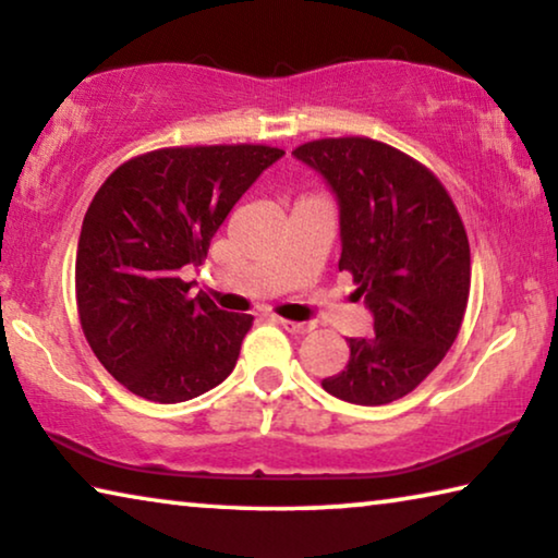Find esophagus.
I'll return each instance as SVG.
<instances>
[{"mask_svg":"<svg viewBox=\"0 0 558 558\" xmlns=\"http://www.w3.org/2000/svg\"><path fill=\"white\" fill-rule=\"evenodd\" d=\"M278 324L286 328L288 333H295V336L311 333V328H313V324H303V320H288V318H278Z\"/></svg>","mask_w":558,"mask_h":558,"instance_id":"1","label":"esophagus"}]
</instances>
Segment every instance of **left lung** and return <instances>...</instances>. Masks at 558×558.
Returning a JSON list of instances; mask_svg holds the SVG:
<instances>
[{
  "label": "left lung",
  "mask_w": 558,
  "mask_h": 558,
  "mask_svg": "<svg viewBox=\"0 0 558 558\" xmlns=\"http://www.w3.org/2000/svg\"><path fill=\"white\" fill-rule=\"evenodd\" d=\"M331 184L341 211L339 270L374 316L349 339V364L320 384L379 407L427 379L458 339L470 295V245L442 182L412 156L366 136L318 138L293 151Z\"/></svg>",
  "instance_id": "1"
}]
</instances>
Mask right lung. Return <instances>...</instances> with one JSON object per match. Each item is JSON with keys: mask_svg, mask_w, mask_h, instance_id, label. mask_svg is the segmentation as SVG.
<instances>
[{"mask_svg": "<svg viewBox=\"0 0 558 558\" xmlns=\"http://www.w3.org/2000/svg\"><path fill=\"white\" fill-rule=\"evenodd\" d=\"M263 144L169 146L133 156L96 192L75 257L77 316L93 354L148 402L177 404L225 381L253 316L190 295L184 265L270 163Z\"/></svg>", "mask_w": 558, "mask_h": 558, "instance_id": "1", "label": "right lung"}]
</instances>
